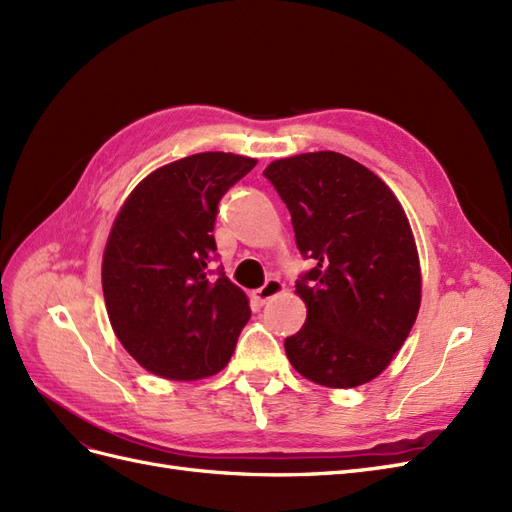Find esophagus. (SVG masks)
I'll list each match as a JSON object with an SVG mask.
<instances>
[{
	"label": "esophagus",
	"instance_id": "1",
	"mask_svg": "<svg viewBox=\"0 0 512 512\" xmlns=\"http://www.w3.org/2000/svg\"><path fill=\"white\" fill-rule=\"evenodd\" d=\"M280 292H284V284H282L280 280H277V277H269V280L265 282V286L254 290V299H256L260 305H265L267 301H271L273 297H277V294H280Z\"/></svg>",
	"mask_w": 512,
	"mask_h": 512
}]
</instances>
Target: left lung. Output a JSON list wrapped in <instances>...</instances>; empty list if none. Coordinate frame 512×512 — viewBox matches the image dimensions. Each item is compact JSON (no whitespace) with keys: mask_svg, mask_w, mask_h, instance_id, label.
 Segmentation results:
<instances>
[{"mask_svg":"<svg viewBox=\"0 0 512 512\" xmlns=\"http://www.w3.org/2000/svg\"><path fill=\"white\" fill-rule=\"evenodd\" d=\"M265 175L286 203L307 307L284 348L301 376L352 389L389 367L421 307V265L399 200L378 175L335 151L275 160Z\"/></svg>","mask_w":512,"mask_h":512,"instance_id":"8db88e82","label":"left lung"}]
</instances>
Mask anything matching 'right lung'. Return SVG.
<instances>
[{
  "label": "right lung",
  "mask_w": 512,
  "mask_h": 512,
  "mask_svg": "<svg viewBox=\"0 0 512 512\" xmlns=\"http://www.w3.org/2000/svg\"><path fill=\"white\" fill-rule=\"evenodd\" d=\"M256 166L224 151L153 170L123 203L102 258L111 327L132 359L168 380L218 374L250 320L213 239L222 196Z\"/></svg>",
  "instance_id": "add662e5"
}]
</instances>
